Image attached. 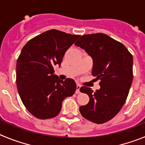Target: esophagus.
Returning a JSON list of instances; mask_svg holds the SVG:
<instances>
[{
    "instance_id": "esophagus-1",
    "label": "esophagus",
    "mask_w": 145,
    "mask_h": 145,
    "mask_svg": "<svg viewBox=\"0 0 145 145\" xmlns=\"http://www.w3.org/2000/svg\"><path fill=\"white\" fill-rule=\"evenodd\" d=\"M80 85H77V88H76V91H75V93H80Z\"/></svg>"
}]
</instances>
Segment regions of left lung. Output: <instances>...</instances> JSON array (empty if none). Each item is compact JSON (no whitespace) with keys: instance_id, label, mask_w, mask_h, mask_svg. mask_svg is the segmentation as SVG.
<instances>
[{"instance_id":"obj_1","label":"left lung","mask_w":145,"mask_h":145,"mask_svg":"<svg viewBox=\"0 0 145 145\" xmlns=\"http://www.w3.org/2000/svg\"><path fill=\"white\" fill-rule=\"evenodd\" d=\"M93 59L92 75L101 88L93 92L89 87L80 91L89 102L79 110L87 120L101 124L117 115L125 103L133 80V57L123 44L103 33L84 35L75 43Z\"/></svg>"}]
</instances>
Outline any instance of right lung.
<instances>
[{
	"mask_svg": "<svg viewBox=\"0 0 145 145\" xmlns=\"http://www.w3.org/2000/svg\"><path fill=\"white\" fill-rule=\"evenodd\" d=\"M79 36L51 29L29 40L22 49L16 61V86L24 105L37 118L56 117L64 99L75 92V80H61L54 66L60 67Z\"/></svg>",
	"mask_w": 145,
	"mask_h": 145,
	"instance_id": "obj_1",
	"label": "right lung"
}]
</instances>
